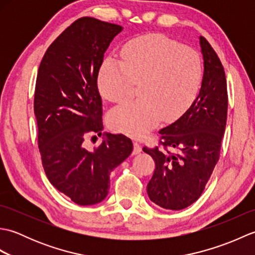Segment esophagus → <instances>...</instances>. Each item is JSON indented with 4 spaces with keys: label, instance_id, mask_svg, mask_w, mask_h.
Wrapping results in <instances>:
<instances>
[{
    "label": "esophagus",
    "instance_id": "34e87169",
    "mask_svg": "<svg viewBox=\"0 0 255 255\" xmlns=\"http://www.w3.org/2000/svg\"><path fill=\"white\" fill-rule=\"evenodd\" d=\"M142 149L141 147H140V144L138 142H133V150H132V154L136 155V154H139L140 152H141Z\"/></svg>",
    "mask_w": 255,
    "mask_h": 255
}]
</instances>
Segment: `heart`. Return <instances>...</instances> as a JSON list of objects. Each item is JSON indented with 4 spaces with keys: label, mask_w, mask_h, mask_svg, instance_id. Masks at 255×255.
<instances>
[{
    "label": "heart",
    "mask_w": 255,
    "mask_h": 255,
    "mask_svg": "<svg viewBox=\"0 0 255 255\" xmlns=\"http://www.w3.org/2000/svg\"><path fill=\"white\" fill-rule=\"evenodd\" d=\"M203 79V63L192 48L160 34L127 42L122 59L106 58L99 72V89L106 100L123 102L133 83L140 99L114 110L110 124L130 137H143L161 121L172 123L193 104Z\"/></svg>",
    "instance_id": "obj_1"
}]
</instances>
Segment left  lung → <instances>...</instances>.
I'll return each mask as SVG.
<instances>
[{"label":"left lung","mask_w":255,"mask_h":255,"mask_svg":"<svg viewBox=\"0 0 255 255\" xmlns=\"http://www.w3.org/2000/svg\"><path fill=\"white\" fill-rule=\"evenodd\" d=\"M199 45L204 75L198 96L175 123L161 129L163 148H143L155 162L148 196L164 209L180 210L196 202L219 160L228 111L226 74L217 53L203 36ZM169 146L174 153L167 150Z\"/></svg>","instance_id":"left-lung-1"}]
</instances>
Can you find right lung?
<instances>
[{
	"label": "right lung",
	"instance_id": "add662e5",
	"mask_svg": "<svg viewBox=\"0 0 255 255\" xmlns=\"http://www.w3.org/2000/svg\"><path fill=\"white\" fill-rule=\"evenodd\" d=\"M122 30L116 24L81 17L49 46L38 69L34 113L42 166L52 185L78 205L104 200L111 172L133 149L122 133L104 132L94 150L84 142L86 134L101 136L104 128L97 75Z\"/></svg>",
	"mask_w": 255,
	"mask_h": 255
}]
</instances>
